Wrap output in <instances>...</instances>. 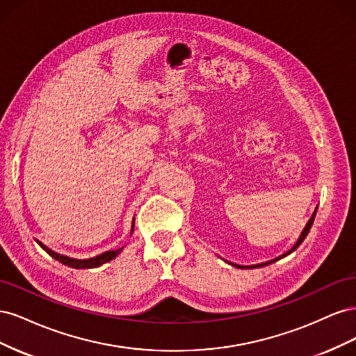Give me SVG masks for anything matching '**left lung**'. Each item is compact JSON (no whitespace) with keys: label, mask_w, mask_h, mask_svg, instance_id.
Listing matches in <instances>:
<instances>
[{"label":"left lung","mask_w":356,"mask_h":356,"mask_svg":"<svg viewBox=\"0 0 356 356\" xmlns=\"http://www.w3.org/2000/svg\"><path fill=\"white\" fill-rule=\"evenodd\" d=\"M316 211H318V208L315 209V212L312 213V217H310V220L307 221V224H306V227L303 229V232H301V234H300V238L297 239V242L294 243V246L291 248L289 251H286L285 254H282V255H279V257H276L275 260H270V261H267V263H260V264H254V266H241V264H234V263H229V264H232L233 267H238V268H258V267H264V266H268V264H272V263H275V261H277V260H281V258H284V257H286V255H289L291 252H294L297 248L303 243V241L306 239V236L309 234V232H310V229H312V224H314V221H315V215H316Z\"/></svg>","instance_id":"8db88e82"}]
</instances>
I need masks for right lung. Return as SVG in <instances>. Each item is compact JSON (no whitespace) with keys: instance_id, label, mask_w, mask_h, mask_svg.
Listing matches in <instances>:
<instances>
[{"instance_id":"add662e5","label":"right lung","mask_w":356,"mask_h":356,"mask_svg":"<svg viewBox=\"0 0 356 356\" xmlns=\"http://www.w3.org/2000/svg\"><path fill=\"white\" fill-rule=\"evenodd\" d=\"M134 229H135V217H134V221H132V229H131V234L134 233ZM37 243L44 250L50 257L55 258V260H58L59 263L65 264L68 267H72V268H95V267H99L105 263H108L111 260H114V258L120 254L123 251V246L118 248V250H114V251H105L102 254H99L98 257H92V258H72V257H68V255H62L59 252H55L53 250H50V248H47L44 243H41L40 241H37Z\"/></svg>"}]
</instances>
